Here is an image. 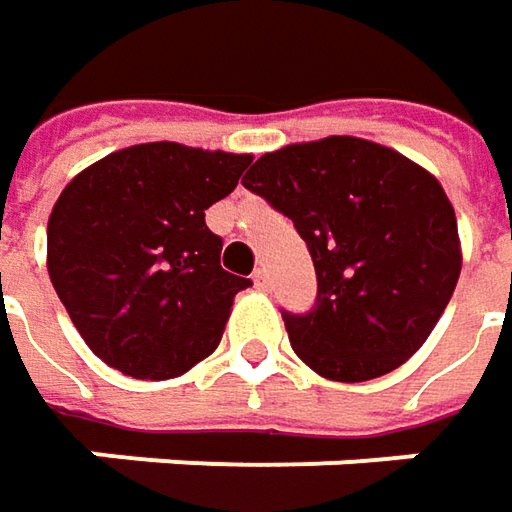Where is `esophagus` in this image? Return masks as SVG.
I'll use <instances>...</instances> for the list:
<instances>
[{"mask_svg":"<svg viewBox=\"0 0 512 512\" xmlns=\"http://www.w3.org/2000/svg\"><path fill=\"white\" fill-rule=\"evenodd\" d=\"M253 285L259 287V290H267V287H270V273H267V267H256V273H253Z\"/></svg>","mask_w":512,"mask_h":512,"instance_id":"34e87169","label":"esophagus"}]
</instances>
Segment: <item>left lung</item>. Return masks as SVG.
I'll list each match as a JSON object with an SVG mask.
<instances>
[{"label":"left lung","instance_id":"left-lung-1","mask_svg":"<svg viewBox=\"0 0 512 512\" xmlns=\"http://www.w3.org/2000/svg\"><path fill=\"white\" fill-rule=\"evenodd\" d=\"M247 190L293 219L316 267V305L282 313L296 356L330 382L404 364L450 302L462 245L433 173L396 150L327 136L256 159Z\"/></svg>","mask_w":512,"mask_h":512}]
</instances>
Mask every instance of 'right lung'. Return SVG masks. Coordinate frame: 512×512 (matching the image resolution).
Instances as JSON below:
<instances>
[{"instance_id":"right-lung-1","label":"right lung","mask_w":512,"mask_h":512,"mask_svg":"<svg viewBox=\"0 0 512 512\" xmlns=\"http://www.w3.org/2000/svg\"><path fill=\"white\" fill-rule=\"evenodd\" d=\"M247 153L148 142L70 179L48 219V273L90 350L133 379H173L222 339L250 279L222 270L205 210L233 193Z\"/></svg>"}]
</instances>
